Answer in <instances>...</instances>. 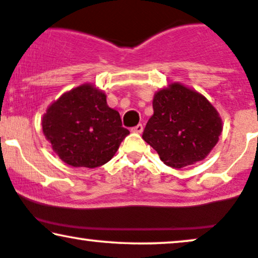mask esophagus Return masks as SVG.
<instances>
[{"instance_id":"1","label":"esophagus","mask_w":258,"mask_h":258,"mask_svg":"<svg viewBox=\"0 0 258 258\" xmlns=\"http://www.w3.org/2000/svg\"><path fill=\"white\" fill-rule=\"evenodd\" d=\"M132 132L138 133V134H141V133L144 132V125H142V124H138V125L134 126V128H132Z\"/></svg>"}]
</instances>
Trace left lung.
I'll use <instances>...</instances> for the list:
<instances>
[{
  "label": "left lung",
  "instance_id": "1",
  "mask_svg": "<svg viewBox=\"0 0 258 258\" xmlns=\"http://www.w3.org/2000/svg\"><path fill=\"white\" fill-rule=\"evenodd\" d=\"M153 110L142 139L167 166L182 168L201 161L218 144L221 117L200 92L171 82L154 94Z\"/></svg>",
  "mask_w": 258,
  "mask_h": 258
}]
</instances>
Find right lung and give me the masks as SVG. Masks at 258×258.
I'll return each instance as SVG.
<instances>
[{
  "mask_svg": "<svg viewBox=\"0 0 258 258\" xmlns=\"http://www.w3.org/2000/svg\"><path fill=\"white\" fill-rule=\"evenodd\" d=\"M41 128L52 151L73 167L106 164L129 134L118 111L107 105L106 94L92 84L78 86L53 101Z\"/></svg>",
  "mask_w": 258,
  "mask_h": 258,
  "instance_id": "obj_1",
  "label": "right lung"
}]
</instances>
